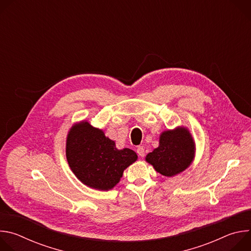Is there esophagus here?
Returning <instances> with one entry per match:
<instances>
[{
	"label": "esophagus",
	"mask_w": 251,
	"mask_h": 251,
	"mask_svg": "<svg viewBox=\"0 0 251 251\" xmlns=\"http://www.w3.org/2000/svg\"><path fill=\"white\" fill-rule=\"evenodd\" d=\"M137 154L140 156V157H144L145 156V149L143 148L142 146H139L138 148H137Z\"/></svg>",
	"instance_id": "esophagus-1"
}]
</instances>
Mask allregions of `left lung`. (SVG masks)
Instances as JSON below:
<instances>
[{
	"label": "left lung",
	"instance_id": "8db88e82",
	"mask_svg": "<svg viewBox=\"0 0 251 251\" xmlns=\"http://www.w3.org/2000/svg\"><path fill=\"white\" fill-rule=\"evenodd\" d=\"M195 141L185 127L164 131L159 147L146 156V161L165 176H173L185 171L195 157Z\"/></svg>",
	"mask_w": 251,
	"mask_h": 251
}]
</instances>
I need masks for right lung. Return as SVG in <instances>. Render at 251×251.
<instances>
[{
  "instance_id": "right-lung-1",
  "label": "right lung",
  "mask_w": 251,
  "mask_h": 251,
  "mask_svg": "<svg viewBox=\"0 0 251 251\" xmlns=\"http://www.w3.org/2000/svg\"><path fill=\"white\" fill-rule=\"evenodd\" d=\"M66 159L81 183L95 190L109 191L138 156L128 148L118 150L115 142L102 130L82 121L75 124L67 134Z\"/></svg>"
}]
</instances>
